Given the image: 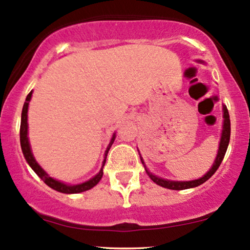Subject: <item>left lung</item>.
<instances>
[{
    "instance_id": "1",
    "label": "left lung",
    "mask_w": 250,
    "mask_h": 250,
    "mask_svg": "<svg viewBox=\"0 0 250 250\" xmlns=\"http://www.w3.org/2000/svg\"><path fill=\"white\" fill-rule=\"evenodd\" d=\"M197 62L205 63L203 61H201V60H197ZM229 140H230V119H229L228 109H227L226 105L223 104L222 133H221V139H220V143H219V150H217L216 159H215V161L213 163V166H211V168L209 169L207 173L203 175L202 177H200V179L191 180V181H173V180L162 179V177L156 176V175H154L153 173H150V171H149V169L147 168V166H146L145 161H143L141 154H140V153L139 154H140V157H141L142 165L145 166L146 171H147L148 176L150 177V179L153 180L154 182L156 183V185L161 186V187H163V188L171 189V190H183V189H189V188L197 187V186L202 185V183H205L206 181L209 180L211 176H213V175L215 174V171L217 170V168L220 167V165H221V162H222L223 157H225L227 148H228V145H229Z\"/></svg>"
}]
</instances>
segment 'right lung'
Masks as SVG:
<instances>
[{
  "mask_svg": "<svg viewBox=\"0 0 250 250\" xmlns=\"http://www.w3.org/2000/svg\"><path fill=\"white\" fill-rule=\"evenodd\" d=\"M31 95H33V90L28 94L27 99H25V102L23 104V109H22V115H21V127H20V142H21V148H22V153L24 155L25 161L28 162V165L30 166L31 169H33L35 173L39 175V177L41 179L43 182L45 183L47 186H49L50 188H53L54 190L60 191V193L63 194H79L82 193V191L89 190L93 187H95L97 183L100 182V180L102 179L103 175V167H104L105 163V159H107V154L110 149L111 145L114 143V140H115L116 135L115 133L113 134V137H111L110 142H109L107 149L104 151V160L102 162V167L100 169V171L97 173L95 176L91 177L90 180L85 181V182L82 183H77V185H68V183L61 182V181L54 179L48 175L47 171H44V169H42L41 166L37 163V161L34 157L33 151H31L30 148V143H29V139H28V107H29V102L31 100Z\"/></svg>",
  "mask_w": 250,
  "mask_h": 250,
  "instance_id": "1",
  "label": "right lung"
}]
</instances>
